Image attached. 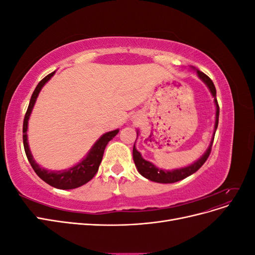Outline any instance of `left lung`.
Instances as JSON below:
<instances>
[{
    "label": "left lung",
    "instance_id": "obj_1",
    "mask_svg": "<svg viewBox=\"0 0 255 255\" xmlns=\"http://www.w3.org/2000/svg\"><path fill=\"white\" fill-rule=\"evenodd\" d=\"M197 73L199 75V78L201 79L207 85L208 88H210L212 95L214 97V100H215V104H216L215 132H216V129H217V127H218V119H219V105H218V102H217V99H216L215 85H214L213 81L210 78H208L206 74H204L203 72L197 70ZM213 141H214V137H213V139L211 141L210 146H208V149L206 150V152L204 153V155L201 158L198 159L197 161H195L194 164L188 166V167L181 168V169H175V170H172V171L161 170V169H158L157 167L154 166L152 163H150V161L143 159L141 157V154L136 150L135 143H134V148H133L134 163H135V165L138 169V172H139L142 176H144L145 179H148V180L153 181V182H156V183H164V184L175 183V182H179V181L185 179V177L191 175L192 173L197 172L199 169L203 166V164L205 163L206 159L208 158V156H210V154H211Z\"/></svg>",
    "mask_w": 255,
    "mask_h": 255
}]
</instances>
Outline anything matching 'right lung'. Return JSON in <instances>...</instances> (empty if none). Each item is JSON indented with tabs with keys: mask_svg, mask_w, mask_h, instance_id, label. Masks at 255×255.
Instances as JSON below:
<instances>
[{
	"mask_svg": "<svg viewBox=\"0 0 255 255\" xmlns=\"http://www.w3.org/2000/svg\"><path fill=\"white\" fill-rule=\"evenodd\" d=\"M54 73H55V71L48 74L45 78H43L39 83H38L37 87L33 92L32 98H30L27 111L24 116V120H23V145H24L26 157L29 161L30 166H32L36 174L39 176L42 181H44L45 183L51 185V186L58 189H73V188H78L82 186L84 184H86L96 175V173L99 170V166L101 164L102 158H103L105 146L107 145L110 140H112L113 138L118 134L119 129L112 130V132L106 133L103 136L100 137V139L91 148L86 158L83 159L78 165L68 169V170L51 171V170H47V169H43L39 165L36 164L32 154H30L28 143H27V135H26L27 122H28L29 115L32 113L34 104L36 102V99L38 95H39L41 88L43 87V85L52 78Z\"/></svg>",
	"mask_w": 255,
	"mask_h": 255,
	"instance_id": "right-lung-1",
	"label": "right lung"
}]
</instances>
